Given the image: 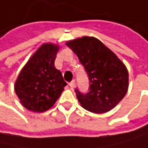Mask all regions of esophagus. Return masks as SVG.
I'll use <instances>...</instances> for the list:
<instances>
[{"label":"esophagus","instance_id":"1","mask_svg":"<svg viewBox=\"0 0 148 148\" xmlns=\"http://www.w3.org/2000/svg\"><path fill=\"white\" fill-rule=\"evenodd\" d=\"M69 85H70V87H71V88L73 89V87L75 86V80H73V81H72V82H71V83L69 84Z\"/></svg>","mask_w":148,"mask_h":148}]
</instances>
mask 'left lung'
Wrapping results in <instances>:
<instances>
[{
	"label": "left lung",
	"instance_id": "obj_1",
	"mask_svg": "<svg viewBox=\"0 0 148 148\" xmlns=\"http://www.w3.org/2000/svg\"><path fill=\"white\" fill-rule=\"evenodd\" d=\"M84 66L90 88L86 95L75 90L81 106L95 114L110 111L122 100L128 90V71L116 54L95 37L83 36L68 41Z\"/></svg>",
	"mask_w": 148,
	"mask_h": 148
}]
</instances>
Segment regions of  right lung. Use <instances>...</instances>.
<instances>
[{
  "label": "right lung",
  "mask_w": 148,
  "mask_h": 148,
  "mask_svg": "<svg viewBox=\"0 0 148 148\" xmlns=\"http://www.w3.org/2000/svg\"><path fill=\"white\" fill-rule=\"evenodd\" d=\"M58 44L43 43L21 70L14 91L22 104L30 111L42 113L51 108L64 91L66 83L54 66Z\"/></svg>",
  "instance_id": "1"
}]
</instances>
